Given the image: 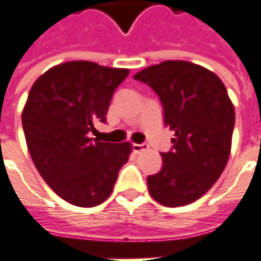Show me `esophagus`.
Returning <instances> with one entry per match:
<instances>
[{"label": "esophagus", "instance_id": "34e87169", "mask_svg": "<svg viewBox=\"0 0 261 261\" xmlns=\"http://www.w3.org/2000/svg\"><path fill=\"white\" fill-rule=\"evenodd\" d=\"M148 144H145V142H142V144H133V151L136 153H140L142 152V151H145V149H148Z\"/></svg>", "mask_w": 261, "mask_h": 261}]
</instances>
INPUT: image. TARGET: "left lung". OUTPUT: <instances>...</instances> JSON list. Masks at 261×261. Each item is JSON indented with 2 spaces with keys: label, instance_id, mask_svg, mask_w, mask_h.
I'll return each instance as SVG.
<instances>
[{
  "label": "left lung",
  "instance_id": "8db88e82",
  "mask_svg": "<svg viewBox=\"0 0 261 261\" xmlns=\"http://www.w3.org/2000/svg\"><path fill=\"white\" fill-rule=\"evenodd\" d=\"M134 80L147 84L164 108V123L175 137L164 165L147 177L149 194L165 207L196 201L214 186L230 152L235 110L217 75L187 61H164Z\"/></svg>",
  "mask_w": 261,
  "mask_h": 261
}]
</instances>
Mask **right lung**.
Returning a JSON list of instances; mask_svg holds the SVG:
<instances>
[{"label": "right lung", "mask_w": 261, "mask_h": 261, "mask_svg": "<svg viewBox=\"0 0 261 261\" xmlns=\"http://www.w3.org/2000/svg\"><path fill=\"white\" fill-rule=\"evenodd\" d=\"M128 69L71 61L33 84L22 113L26 144L44 181L69 204L95 207L113 190L130 142L91 138Z\"/></svg>", "instance_id": "right-lung-1"}]
</instances>
